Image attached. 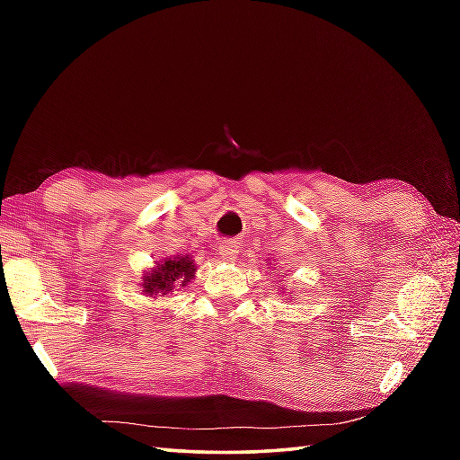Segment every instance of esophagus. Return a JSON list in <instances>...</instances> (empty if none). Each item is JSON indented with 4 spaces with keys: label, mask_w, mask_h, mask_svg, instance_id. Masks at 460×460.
Wrapping results in <instances>:
<instances>
[{
    "label": "esophagus",
    "mask_w": 460,
    "mask_h": 460,
    "mask_svg": "<svg viewBox=\"0 0 460 460\" xmlns=\"http://www.w3.org/2000/svg\"><path fill=\"white\" fill-rule=\"evenodd\" d=\"M217 251H219V257L223 261H235L237 252H239V245L235 241H223V243H219Z\"/></svg>",
    "instance_id": "1"
}]
</instances>
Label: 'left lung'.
<instances>
[{
	"mask_svg": "<svg viewBox=\"0 0 460 460\" xmlns=\"http://www.w3.org/2000/svg\"><path fill=\"white\" fill-rule=\"evenodd\" d=\"M280 288H282V287H280ZM282 292H285V288H282ZM288 296H290V298H295V295H292V292H290V295H288Z\"/></svg>",
	"mask_w": 460,
	"mask_h": 460,
	"instance_id": "1",
	"label": "left lung"
}]
</instances>
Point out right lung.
I'll use <instances>...</instances> for the list:
<instances>
[{"instance_id": "add662e5", "label": "right lung", "mask_w": 460, "mask_h": 460, "mask_svg": "<svg viewBox=\"0 0 460 460\" xmlns=\"http://www.w3.org/2000/svg\"><path fill=\"white\" fill-rule=\"evenodd\" d=\"M198 265L191 255H175L155 261L150 270H144L140 287L146 296H165L175 290H181L193 280Z\"/></svg>"}]
</instances>
